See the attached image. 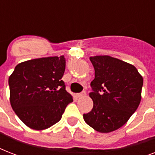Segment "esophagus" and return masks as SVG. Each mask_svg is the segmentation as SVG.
Returning <instances> with one entry per match:
<instances>
[{"mask_svg": "<svg viewBox=\"0 0 155 155\" xmlns=\"http://www.w3.org/2000/svg\"><path fill=\"white\" fill-rule=\"evenodd\" d=\"M85 95H86V92H81V93H78V94H76V97H77L78 98H80V97H84Z\"/></svg>", "mask_w": 155, "mask_h": 155, "instance_id": "obj_1", "label": "esophagus"}]
</instances>
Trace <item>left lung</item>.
Instances as JSON below:
<instances>
[{
  "mask_svg": "<svg viewBox=\"0 0 155 155\" xmlns=\"http://www.w3.org/2000/svg\"><path fill=\"white\" fill-rule=\"evenodd\" d=\"M89 58L95 69L89 93L93 108L84 114V119L98 132H112L125 125L137 110L143 78L134 66L118 58L108 55Z\"/></svg>",
  "mask_w": 155,
  "mask_h": 155,
  "instance_id": "left-lung-1",
  "label": "left lung"
}]
</instances>
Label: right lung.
Listing matches in <instances>:
<instances>
[{"label":"right lung","instance_id":"add662e5","mask_svg":"<svg viewBox=\"0 0 155 155\" xmlns=\"http://www.w3.org/2000/svg\"><path fill=\"white\" fill-rule=\"evenodd\" d=\"M64 56L35 58L19 63L8 78L10 104L20 120L33 130L59 121L72 97L62 80Z\"/></svg>","mask_w":155,"mask_h":155}]
</instances>
